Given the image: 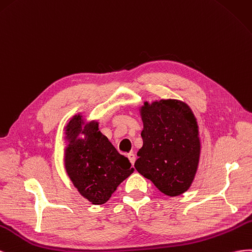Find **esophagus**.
Instances as JSON below:
<instances>
[{
  "instance_id": "34e87169",
  "label": "esophagus",
  "mask_w": 252,
  "mask_h": 252,
  "mask_svg": "<svg viewBox=\"0 0 252 252\" xmlns=\"http://www.w3.org/2000/svg\"><path fill=\"white\" fill-rule=\"evenodd\" d=\"M127 158H128V160H130V162L132 163V164H134V162H135V160H136V156H135V154L134 153H128L127 154Z\"/></svg>"
}]
</instances>
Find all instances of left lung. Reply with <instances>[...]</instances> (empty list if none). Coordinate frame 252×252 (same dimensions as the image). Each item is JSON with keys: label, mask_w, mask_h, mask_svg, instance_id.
I'll return each mask as SVG.
<instances>
[{"label": "left lung", "mask_w": 252, "mask_h": 252, "mask_svg": "<svg viewBox=\"0 0 252 252\" xmlns=\"http://www.w3.org/2000/svg\"><path fill=\"white\" fill-rule=\"evenodd\" d=\"M143 145L135 168L168 196L188 190L198 169L202 143L197 119L182 100L160 99L139 106Z\"/></svg>", "instance_id": "1"}]
</instances>
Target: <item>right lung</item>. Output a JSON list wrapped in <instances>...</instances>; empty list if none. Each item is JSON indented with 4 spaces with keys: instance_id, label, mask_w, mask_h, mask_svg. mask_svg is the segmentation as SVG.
<instances>
[{
    "instance_id": "obj_1",
    "label": "right lung",
    "mask_w": 252,
    "mask_h": 252,
    "mask_svg": "<svg viewBox=\"0 0 252 252\" xmlns=\"http://www.w3.org/2000/svg\"><path fill=\"white\" fill-rule=\"evenodd\" d=\"M98 126L97 120L86 121L78 113L64 127V168L78 192L93 205L105 204L134 172Z\"/></svg>"
}]
</instances>
